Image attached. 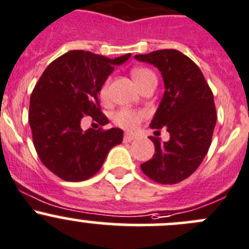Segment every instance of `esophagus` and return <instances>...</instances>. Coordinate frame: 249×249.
Listing matches in <instances>:
<instances>
[{"label":"esophagus","instance_id":"esophagus-1","mask_svg":"<svg viewBox=\"0 0 249 249\" xmlns=\"http://www.w3.org/2000/svg\"><path fill=\"white\" fill-rule=\"evenodd\" d=\"M135 139H136V136L132 134H129V132H126V134L124 135V142H131L134 141Z\"/></svg>","mask_w":249,"mask_h":249}]
</instances>
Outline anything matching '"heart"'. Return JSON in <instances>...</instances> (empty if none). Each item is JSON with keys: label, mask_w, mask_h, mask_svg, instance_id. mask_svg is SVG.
Here are the masks:
<instances>
[{"label": "heart", "mask_w": 249, "mask_h": 249, "mask_svg": "<svg viewBox=\"0 0 249 249\" xmlns=\"http://www.w3.org/2000/svg\"><path fill=\"white\" fill-rule=\"evenodd\" d=\"M131 75L134 78V80L136 81L137 85H141L144 80H147L151 76H154L153 71H149L148 68H143V67H140V68H135L131 71ZM108 85H109V81H106L103 84L102 89L100 91L101 97L105 100L108 95ZM147 118V113L144 110H139V109H129V108H123L119 109L118 112L114 113L113 115V122L117 126L122 127V129L127 130V131H134L139 127V125L143 122Z\"/></svg>", "instance_id": "heart-1"}]
</instances>
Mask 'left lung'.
<instances>
[{"label": "left lung", "instance_id": "8db88e82", "mask_svg": "<svg viewBox=\"0 0 249 249\" xmlns=\"http://www.w3.org/2000/svg\"><path fill=\"white\" fill-rule=\"evenodd\" d=\"M135 58L161 73L165 91L151 127L165 126L170 135L168 142L149 137L156 153L141 169L158 183H178L197 170L211 147L216 123L213 92L198 66L180 51L158 50Z\"/></svg>", "mask_w": 249, "mask_h": 249}]
</instances>
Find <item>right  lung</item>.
Masks as SVG:
<instances>
[{"label": "right lung", "mask_w": 249, "mask_h": 249, "mask_svg": "<svg viewBox=\"0 0 249 249\" xmlns=\"http://www.w3.org/2000/svg\"><path fill=\"white\" fill-rule=\"evenodd\" d=\"M130 55L110 59L89 51H69L53 60L36 83L29 107L34 146L43 165L62 180L90 178L108 152L122 143V129L84 131L80 123L90 115L100 125L107 124L98 93L114 66Z\"/></svg>", "instance_id": "right-lung-1"}]
</instances>
